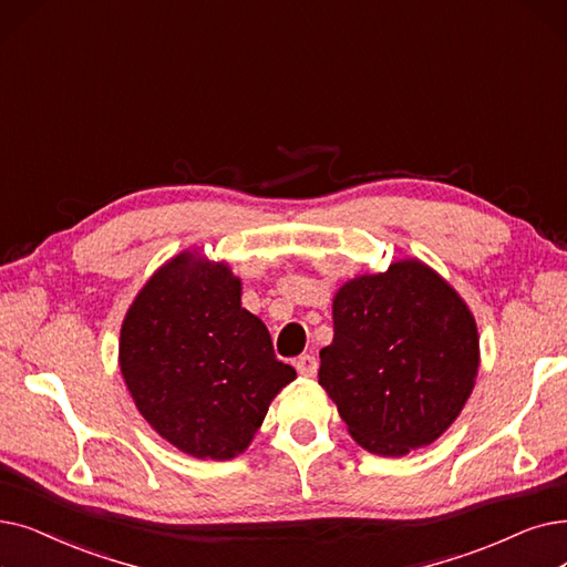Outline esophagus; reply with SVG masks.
Returning a JSON list of instances; mask_svg holds the SVG:
<instances>
[{
    "instance_id": "34e87169",
    "label": "esophagus",
    "mask_w": 567,
    "mask_h": 567,
    "mask_svg": "<svg viewBox=\"0 0 567 567\" xmlns=\"http://www.w3.org/2000/svg\"><path fill=\"white\" fill-rule=\"evenodd\" d=\"M293 365H297L299 375L303 378H315L317 373V359L312 354H301L297 361H293Z\"/></svg>"
}]
</instances>
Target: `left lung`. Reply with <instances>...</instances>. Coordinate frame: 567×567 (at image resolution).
Here are the masks:
<instances>
[{"label": "left lung", "instance_id": "left-lung-1", "mask_svg": "<svg viewBox=\"0 0 567 567\" xmlns=\"http://www.w3.org/2000/svg\"><path fill=\"white\" fill-rule=\"evenodd\" d=\"M319 384L361 447L403 456L456 420L480 368L477 324L458 293L416 259L342 285Z\"/></svg>", "mask_w": 567, "mask_h": 567}]
</instances>
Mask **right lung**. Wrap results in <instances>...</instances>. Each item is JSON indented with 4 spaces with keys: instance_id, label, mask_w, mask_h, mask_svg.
Here are the masks:
<instances>
[{
    "instance_id": "obj_1",
    "label": "right lung",
    "mask_w": 567,
    "mask_h": 567,
    "mask_svg": "<svg viewBox=\"0 0 567 567\" xmlns=\"http://www.w3.org/2000/svg\"><path fill=\"white\" fill-rule=\"evenodd\" d=\"M120 371L147 424L181 452L215 461L250 445L270 401L297 378L261 319L240 308L227 264L192 252L162 266L132 303Z\"/></svg>"
}]
</instances>
